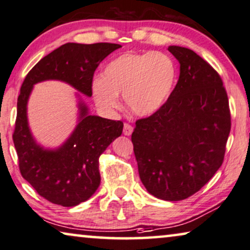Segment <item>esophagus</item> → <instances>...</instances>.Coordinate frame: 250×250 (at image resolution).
Instances as JSON below:
<instances>
[{
  "label": "esophagus",
  "instance_id": "obj_1",
  "mask_svg": "<svg viewBox=\"0 0 250 250\" xmlns=\"http://www.w3.org/2000/svg\"><path fill=\"white\" fill-rule=\"evenodd\" d=\"M132 125H129V124H125L124 125V135L125 136H130L132 133Z\"/></svg>",
  "mask_w": 250,
  "mask_h": 250
}]
</instances>
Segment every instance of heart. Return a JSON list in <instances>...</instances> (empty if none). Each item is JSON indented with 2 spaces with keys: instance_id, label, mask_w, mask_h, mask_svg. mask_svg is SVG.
Returning <instances> with one entry per match:
<instances>
[{
  "instance_id": "b5f03b06",
  "label": "heart",
  "mask_w": 250,
  "mask_h": 250,
  "mask_svg": "<svg viewBox=\"0 0 250 250\" xmlns=\"http://www.w3.org/2000/svg\"><path fill=\"white\" fill-rule=\"evenodd\" d=\"M177 79V68L170 55L160 51L126 52L108 62L102 78L93 83L95 103L113 113L120 107L119 95L139 117L160 110L170 97Z\"/></svg>"
}]
</instances>
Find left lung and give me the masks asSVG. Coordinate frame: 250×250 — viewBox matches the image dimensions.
I'll list each match as a JSON object with an SVG mask.
<instances>
[{"instance_id": "8db88e82", "label": "left lung", "mask_w": 250, "mask_h": 250, "mask_svg": "<svg viewBox=\"0 0 250 250\" xmlns=\"http://www.w3.org/2000/svg\"><path fill=\"white\" fill-rule=\"evenodd\" d=\"M167 50L180 63L179 80L159 111L136 121L131 142L147 191L175 202L200 190L222 165L231 114L216 70L189 48Z\"/></svg>"}]
</instances>
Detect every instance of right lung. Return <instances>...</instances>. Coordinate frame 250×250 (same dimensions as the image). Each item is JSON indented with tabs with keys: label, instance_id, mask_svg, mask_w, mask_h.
<instances>
[{
	"label": "right lung",
	"instance_id": "add662e5",
	"mask_svg": "<svg viewBox=\"0 0 250 250\" xmlns=\"http://www.w3.org/2000/svg\"><path fill=\"white\" fill-rule=\"evenodd\" d=\"M120 47L112 43H66L44 56L21 85L12 135L20 173L38 195L56 205L72 207L93 196L101 184L98 159L121 136L124 122L88 115L86 105L80 103V121L70 138L58 149H44L29 131L28 97L35 83L48 79L62 80L91 96L95 70Z\"/></svg>",
	"mask_w": 250,
	"mask_h": 250
}]
</instances>
